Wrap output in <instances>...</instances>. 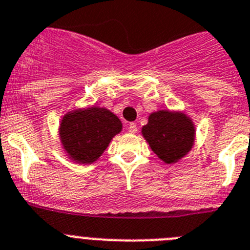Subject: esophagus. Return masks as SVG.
<instances>
[{"label": "esophagus", "instance_id": "esophagus-1", "mask_svg": "<svg viewBox=\"0 0 250 250\" xmlns=\"http://www.w3.org/2000/svg\"><path fill=\"white\" fill-rule=\"evenodd\" d=\"M128 132L132 134L137 133V125L136 123H129V125H128Z\"/></svg>", "mask_w": 250, "mask_h": 250}]
</instances>
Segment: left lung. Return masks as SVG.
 I'll return each instance as SVG.
<instances>
[{"label": "left lung", "mask_w": 250, "mask_h": 250, "mask_svg": "<svg viewBox=\"0 0 250 250\" xmlns=\"http://www.w3.org/2000/svg\"><path fill=\"white\" fill-rule=\"evenodd\" d=\"M142 136L157 157L165 164H175L194 146L195 125L182 112L157 110L149 114L142 127Z\"/></svg>", "instance_id": "8db88e82"}]
</instances>
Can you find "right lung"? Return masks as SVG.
<instances>
[{
  "instance_id": "right-lung-1",
  "label": "right lung",
  "mask_w": 250,
  "mask_h": 250,
  "mask_svg": "<svg viewBox=\"0 0 250 250\" xmlns=\"http://www.w3.org/2000/svg\"><path fill=\"white\" fill-rule=\"evenodd\" d=\"M121 131L122 122L114 113L93 105L66 113L60 123L59 137L71 161L88 165L101 157Z\"/></svg>"
}]
</instances>
